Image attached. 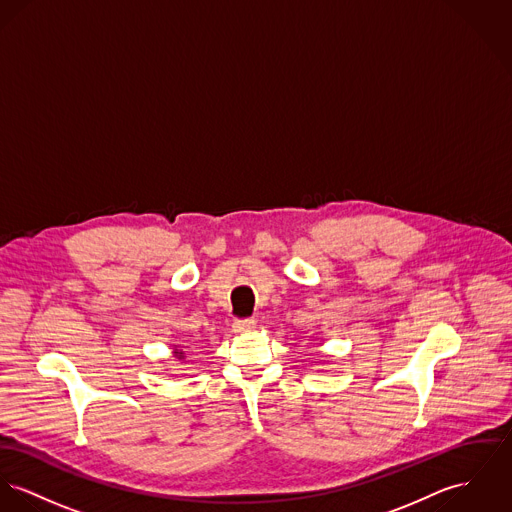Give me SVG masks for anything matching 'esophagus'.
<instances>
[{
    "label": "esophagus",
    "mask_w": 512,
    "mask_h": 512,
    "mask_svg": "<svg viewBox=\"0 0 512 512\" xmlns=\"http://www.w3.org/2000/svg\"><path fill=\"white\" fill-rule=\"evenodd\" d=\"M256 328V321L254 319H242V321H234L233 330L238 334H246L252 332Z\"/></svg>",
    "instance_id": "1"
}]
</instances>
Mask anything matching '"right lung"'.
<instances>
[{"instance_id": "obj_1", "label": "right lung", "mask_w": 512, "mask_h": 512, "mask_svg": "<svg viewBox=\"0 0 512 512\" xmlns=\"http://www.w3.org/2000/svg\"><path fill=\"white\" fill-rule=\"evenodd\" d=\"M172 356H174L176 360H180V362H184V360H186V352H182V350H178V348L172 352Z\"/></svg>"}]
</instances>
